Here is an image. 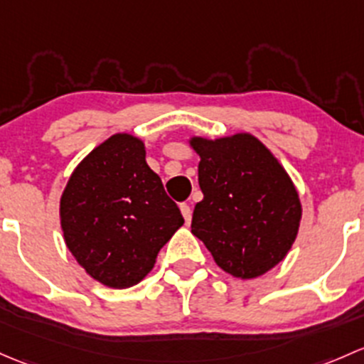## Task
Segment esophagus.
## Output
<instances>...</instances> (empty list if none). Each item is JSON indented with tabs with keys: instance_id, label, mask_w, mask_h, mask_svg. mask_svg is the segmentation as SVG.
Listing matches in <instances>:
<instances>
[{
	"instance_id": "34e87169",
	"label": "esophagus",
	"mask_w": 364,
	"mask_h": 364,
	"mask_svg": "<svg viewBox=\"0 0 364 364\" xmlns=\"http://www.w3.org/2000/svg\"><path fill=\"white\" fill-rule=\"evenodd\" d=\"M181 212L183 215V219H186V224L191 223V215H193V210H191V207L187 203H181Z\"/></svg>"
}]
</instances>
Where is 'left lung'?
Listing matches in <instances>:
<instances>
[{
    "instance_id": "left-lung-1",
    "label": "left lung",
    "mask_w": 364,
    "mask_h": 364,
    "mask_svg": "<svg viewBox=\"0 0 364 364\" xmlns=\"http://www.w3.org/2000/svg\"><path fill=\"white\" fill-rule=\"evenodd\" d=\"M200 156L191 233L217 266L242 280L275 268L293 247L301 223V201L286 168L250 133L191 136Z\"/></svg>"
}]
</instances>
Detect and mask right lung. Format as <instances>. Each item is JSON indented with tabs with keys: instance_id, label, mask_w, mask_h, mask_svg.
<instances>
[{
	"instance_id": "obj_1",
	"label": "right lung",
	"mask_w": 364,
	"mask_h": 364,
	"mask_svg": "<svg viewBox=\"0 0 364 364\" xmlns=\"http://www.w3.org/2000/svg\"><path fill=\"white\" fill-rule=\"evenodd\" d=\"M145 154L141 138L112 134L77 164L59 201L71 256L112 289L141 282L183 224Z\"/></svg>"
}]
</instances>
